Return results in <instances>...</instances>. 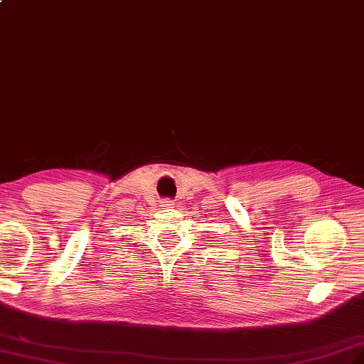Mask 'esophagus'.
Returning <instances> with one entry per match:
<instances>
[{
	"instance_id": "obj_1",
	"label": "esophagus",
	"mask_w": 364,
	"mask_h": 364,
	"mask_svg": "<svg viewBox=\"0 0 364 364\" xmlns=\"http://www.w3.org/2000/svg\"><path fill=\"white\" fill-rule=\"evenodd\" d=\"M161 206H163V208H172V206H173V201H171V200H164V201L161 203Z\"/></svg>"
}]
</instances>
